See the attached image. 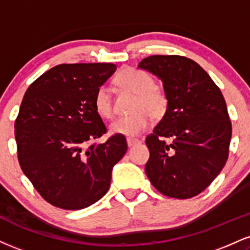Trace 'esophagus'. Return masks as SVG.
<instances>
[{"instance_id": "esophagus-1", "label": "esophagus", "mask_w": 250, "mask_h": 250, "mask_svg": "<svg viewBox=\"0 0 250 250\" xmlns=\"http://www.w3.org/2000/svg\"><path fill=\"white\" fill-rule=\"evenodd\" d=\"M127 143H128V146L130 148V146H134L135 144L140 143V140H137V138H127Z\"/></svg>"}]
</instances>
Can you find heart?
Returning <instances> with one entry per match:
<instances>
[{
	"label": "heart",
	"instance_id": "heart-1",
	"mask_svg": "<svg viewBox=\"0 0 250 250\" xmlns=\"http://www.w3.org/2000/svg\"><path fill=\"white\" fill-rule=\"evenodd\" d=\"M116 83L121 88L136 94L131 110L127 116L119 117L110 125V130L115 134L135 136L148 128L152 119L159 120L167 110V98L156 88L155 80L144 71L137 68H125L116 77ZM96 113L104 119L114 116L112 94L107 86L98 88L94 96Z\"/></svg>",
	"mask_w": 250,
	"mask_h": 250
}]
</instances>
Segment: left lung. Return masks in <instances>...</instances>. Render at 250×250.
<instances>
[{"mask_svg": "<svg viewBox=\"0 0 250 250\" xmlns=\"http://www.w3.org/2000/svg\"><path fill=\"white\" fill-rule=\"evenodd\" d=\"M163 81L167 110L146 138V173L156 190L176 199L201 193L229 154L231 122L224 95L207 72L183 56H150L138 64Z\"/></svg>", "mask_w": 250, "mask_h": 250, "instance_id": "obj_1", "label": "left lung"}]
</instances>
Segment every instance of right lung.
I'll return each mask as SVG.
<instances>
[{
  "label": "right lung",
  "mask_w": 250,
  "mask_h": 250,
  "mask_svg": "<svg viewBox=\"0 0 250 250\" xmlns=\"http://www.w3.org/2000/svg\"><path fill=\"white\" fill-rule=\"evenodd\" d=\"M114 64H60L36 79L15 121L21 169L39 194L62 209L85 208L107 193L112 169L127 151L122 134L107 133L96 113L98 88Z\"/></svg>",
  "instance_id": "add662e5"
}]
</instances>
